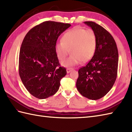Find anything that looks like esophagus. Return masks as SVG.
<instances>
[{
  "label": "esophagus",
  "mask_w": 132,
  "mask_h": 132,
  "mask_svg": "<svg viewBox=\"0 0 132 132\" xmlns=\"http://www.w3.org/2000/svg\"><path fill=\"white\" fill-rule=\"evenodd\" d=\"M72 70H73V69L72 68H68L66 69V71H67V72H68V73H69L70 72H71Z\"/></svg>",
  "instance_id": "esophagus-1"
}]
</instances>
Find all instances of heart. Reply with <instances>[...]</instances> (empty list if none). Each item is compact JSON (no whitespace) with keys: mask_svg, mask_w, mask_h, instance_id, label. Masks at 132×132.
<instances>
[{"mask_svg":"<svg viewBox=\"0 0 132 132\" xmlns=\"http://www.w3.org/2000/svg\"><path fill=\"white\" fill-rule=\"evenodd\" d=\"M61 41L55 45V52L59 60H65L69 50L71 53L68 60L62 62L63 66H74L80 61H88L96 51V36L91 29L75 27L64 33Z\"/></svg>","mask_w":132,"mask_h":132,"instance_id":"b5f03b06","label":"heart"}]
</instances>
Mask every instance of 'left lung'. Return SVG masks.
I'll list each match as a JSON object with an SVG mask.
<instances>
[{
  "label": "left lung",
  "mask_w": 132,
  "mask_h": 132,
  "mask_svg": "<svg viewBox=\"0 0 132 132\" xmlns=\"http://www.w3.org/2000/svg\"><path fill=\"white\" fill-rule=\"evenodd\" d=\"M96 36V49L91 60L78 70L76 86L79 93L89 99L104 96L115 82L119 53L113 37L103 27L93 21H85Z\"/></svg>",
  "instance_id": "left-lung-1"
}]
</instances>
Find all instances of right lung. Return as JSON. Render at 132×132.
Segmentation results:
<instances>
[{
  "label": "right lung",
  "mask_w": 132,
  "mask_h": 132,
  "mask_svg": "<svg viewBox=\"0 0 132 132\" xmlns=\"http://www.w3.org/2000/svg\"><path fill=\"white\" fill-rule=\"evenodd\" d=\"M71 26L68 23L46 21L27 33L19 54V72L29 93L40 99L54 95L66 69L61 67L55 45L59 36Z\"/></svg>",
  "instance_id": "add662e5"
}]
</instances>
